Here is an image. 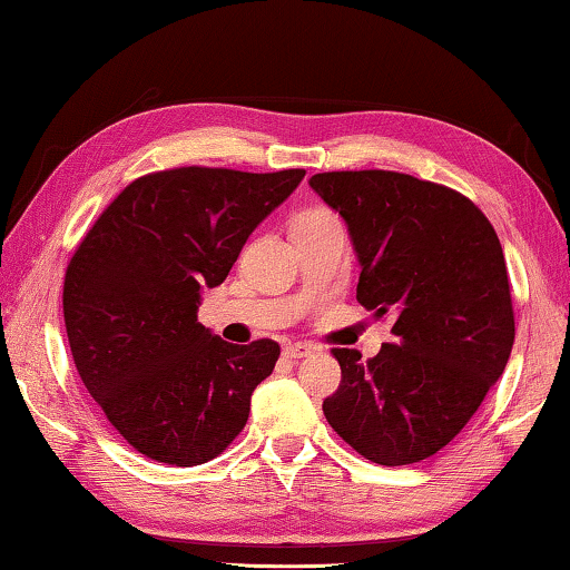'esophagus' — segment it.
Returning <instances> with one entry per match:
<instances>
[{"label": "esophagus", "mask_w": 570, "mask_h": 570, "mask_svg": "<svg viewBox=\"0 0 570 570\" xmlns=\"http://www.w3.org/2000/svg\"><path fill=\"white\" fill-rule=\"evenodd\" d=\"M312 345H306V342H294V345H286L284 347V357L292 360V363H296V360H302L306 355H312Z\"/></svg>", "instance_id": "obj_1"}]
</instances>
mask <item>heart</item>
<instances>
[{
	"label": "heart",
	"mask_w": 570,
	"mask_h": 570,
	"mask_svg": "<svg viewBox=\"0 0 570 570\" xmlns=\"http://www.w3.org/2000/svg\"><path fill=\"white\" fill-rule=\"evenodd\" d=\"M327 218H332V215L327 213V210H309V213H304L302 218H299V223H312V220H327Z\"/></svg>",
	"instance_id": "b5f03b06"
}]
</instances>
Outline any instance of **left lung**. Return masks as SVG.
<instances>
[{
    "mask_svg": "<svg viewBox=\"0 0 570 570\" xmlns=\"http://www.w3.org/2000/svg\"><path fill=\"white\" fill-rule=\"evenodd\" d=\"M309 187L347 223L357 302L395 314L393 342L363 363L334 347L330 426L383 466L444 449L500 381L514 342L508 266L492 223L464 195L401 171H322Z\"/></svg>",
    "mask_w": 570,
    "mask_h": 570,
    "instance_id": "left-lung-1",
    "label": "left lung"
}]
</instances>
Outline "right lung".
I'll return each instance as SVG.
<instances>
[{
  "label": "right lung",
  "mask_w": 570,
  "mask_h": 570,
  "mask_svg": "<svg viewBox=\"0 0 570 570\" xmlns=\"http://www.w3.org/2000/svg\"><path fill=\"white\" fill-rule=\"evenodd\" d=\"M304 175L155 171L106 207L70 258L62 314L78 375L139 454L197 466L246 426L282 350L274 340L230 345L197 309Z\"/></svg>",
  "instance_id": "1"
}]
</instances>
